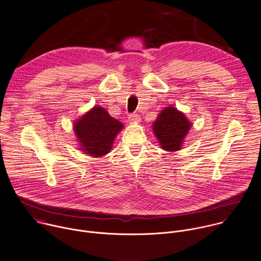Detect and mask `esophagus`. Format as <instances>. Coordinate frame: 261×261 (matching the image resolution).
<instances>
[{
    "label": "esophagus",
    "instance_id": "34e87169",
    "mask_svg": "<svg viewBox=\"0 0 261 261\" xmlns=\"http://www.w3.org/2000/svg\"><path fill=\"white\" fill-rule=\"evenodd\" d=\"M128 120L131 123H137L140 121V116L138 114H131V115H129Z\"/></svg>",
    "mask_w": 261,
    "mask_h": 261
}]
</instances>
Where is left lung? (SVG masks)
Here are the masks:
<instances>
[{
  "label": "left lung",
  "instance_id": "obj_1",
  "mask_svg": "<svg viewBox=\"0 0 261 261\" xmlns=\"http://www.w3.org/2000/svg\"><path fill=\"white\" fill-rule=\"evenodd\" d=\"M191 123L186 116L175 108H166L153 123V133L158 137L161 147L165 150L180 149Z\"/></svg>",
  "mask_w": 261,
  "mask_h": 261
}]
</instances>
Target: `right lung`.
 <instances>
[{
    "instance_id": "right-lung-1",
    "label": "right lung",
    "mask_w": 261,
    "mask_h": 261,
    "mask_svg": "<svg viewBox=\"0 0 261 261\" xmlns=\"http://www.w3.org/2000/svg\"><path fill=\"white\" fill-rule=\"evenodd\" d=\"M73 128L82 150L99 158L111 150L114 139L122 130L123 124L111 117L103 108L94 107L75 122Z\"/></svg>"
}]
</instances>
